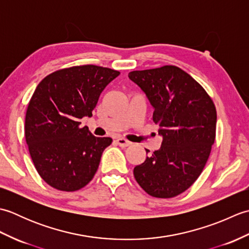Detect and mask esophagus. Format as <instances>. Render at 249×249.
<instances>
[{
	"mask_svg": "<svg viewBox=\"0 0 249 249\" xmlns=\"http://www.w3.org/2000/svg\"><path fill=\"white\" fill-rule=\"evenodd\" d=\"M116 143H118L120 146H123V147L131 145V142L127 141V140L124 139V138H119L118 140H116Z\"/></svg>",
	"mask_w": 249,
	"mask_h": 249,
	"instance_id": "34e87169",
	"label": "esophagus"
}]
</instances>
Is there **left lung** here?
<instances>
[{"instance_id":"1","label":"left lung","mask_w":249,"mask_h":249,"mask_svg":"<svg viewBox=\"0 0 249 249\" xmlns=\"http://www.w3.org/2000/svg\"><path fill=\"white\" fill-rule=\"evenodd\" d=\"M128 78L146 95L162 137L160 150L135 167V178L152 197H176L192 186L208 161L217 121L214 103L177 66L130 71Z\"/></svg>"}]
</instances>
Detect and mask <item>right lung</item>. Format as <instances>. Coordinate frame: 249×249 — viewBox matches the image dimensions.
<instances>
[{"mask_svg":"<svg viewBox=\"0 0 249 249\" xmlns=\"http://www.w3.org/2000/svg\"><path fill=\"white\" fill-rule=\"evenodd\" d=\"M120 75L110 68L83 65L50 73L37 86L25 114V140L37 172L50 186L75 192L96 173L112 139L81 127L100 94Z\"/></svg>","mask_w":249,"mask_h":249,"instance_id":"right-lung-1","label":"right lung"}]
</instances>
